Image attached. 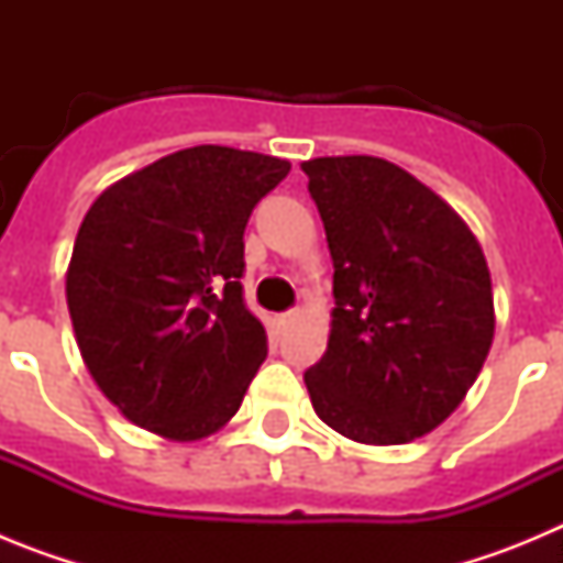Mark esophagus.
<instances>
[{
    "label": "esophagus",
    "mask_w": 563,
    "mask_h": 563,
    "mask_svg": "<svg viewBox=\"0 0 563 563\" xmlns=\"http://www.w3.org/2000/svg\"><path fill=\"white\" fill-rule=\"evenodd\" d=\"M292 321H296V312H285V316H278V327L285 330V327H290Z\"/></svg>",
    "instance_id": "34e87169"
}]
</instances>
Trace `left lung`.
<instances>
[{"instance_id":"left-lung-1","label":"left lung","mask_w":563,"mask_h":563,"mask_svg":"<svg viewBox=\"0 0 563 563\" xmlns=\"http://www.w3.org/2000/svg\"><path fill=\"white\" fill-rule=\"evenodd\" d=\"M301 172L335 267L330 341L305 372L312 409L363 445L429 434L494 343L482 245L440 194L383 157H316Z\"/></svg>"}]
</instances>
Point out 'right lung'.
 Returning a JSON list of instances; mask_svg holds the SVG:
<instances>
[{"label":"right lung","mask_w":563,"mask_h":563,"mask_svg":"<svg viewBox=\"0 0 563 563\" xmlns=\"http://www.w3.org/2000/svg\"><path fill=\"white\" fill-rule=\"evenodd\" d=\"M290 163L194 146L112 183L67 267L84 366L129 422L172 442L220 431L267 355L245 310L247 217Z\"/></svg>","instance_id":"1"}]
</instances>
